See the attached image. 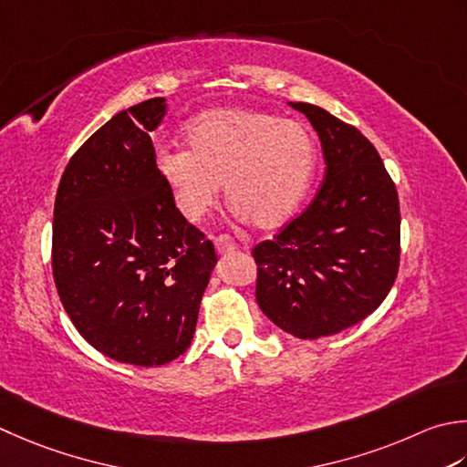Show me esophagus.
<instances>
[{"mask_svg":"<svg viewBox=\"0 0 467 467\" xmlns=\"http://www.w3.org/2000/svg\"><path fill=\"white\" fill-rule=\"evenodd\" d=\"M214 246H216L218 254H226V253H233L236 249V243L228 234H221L214 239Z\"/></svg>","mask_w":467,"mask_h":467,"instance_id":"1","label":"esophagus"}]
</instances>
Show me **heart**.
Here are the masks:
<instances>
[{"label": "heart", "mask_w": 467, "mask_h": 467, "mask_svg": "<svg viewBox=\"0 0 467 467\" xmlns=\"http://www.w3.org/2000/svg\"><path fill=\"white\" fill-rule=\"evenodd\" d=\"M186 151H161L158 168L180 214L200 221L221 186L239 216L269 231L285 224L312 184L316 145L294 119L257 109H210L184 131Z\"/></svg>", "instance_id": "obj_1"}]
</instances>
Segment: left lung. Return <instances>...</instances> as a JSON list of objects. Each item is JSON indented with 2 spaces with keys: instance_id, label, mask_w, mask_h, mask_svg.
I'll return each mask as SVG.
<instances>
[{
  "instance_id": "left-lung-1",
  "label": "left lung",
  "mask_w": 467,
  "mask_h": 467,
  "mask_svg": "<svg viewBox=\"0 0 467 467\" xmlns=\"http://www.w3.org/2000/svg\"><path fill=\"white\" fill-rule=\"evenodd\" d=\"M289 105L319 135L326 180L304 213L253 249L257 304L283 332L316 340L362 322L389 296L400 257L399 196L356 127L322 107Z\"/></svg>"
}]
</instances>
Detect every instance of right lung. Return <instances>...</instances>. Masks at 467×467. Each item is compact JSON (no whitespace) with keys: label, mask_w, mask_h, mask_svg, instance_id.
Returning <instances> with one entry per match:
<instances>
[{"label":"right lung","mask_w":467,"mask_h":467,"mask_svg":"<svg viewBox=\"0 0 467 467\" xmlns=\"http://www.w3.org/2000/svg\"><path fill=\"white\" fill-rule=\"evenodd\" d=\"M166 99L137 103L95 131L64 170L52 275L68 317L109 358L161 367L188 350L216 265L155 163L150 131Z\"/></svg>","instance_id":"right-lung-1"}]
</instances>
